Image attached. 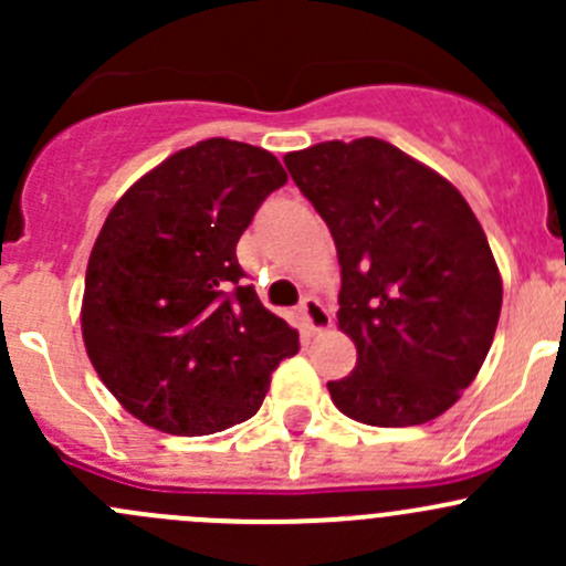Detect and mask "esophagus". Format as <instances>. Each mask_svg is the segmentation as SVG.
Segmentation results:
<instances>
[{
	"instance_id": "esophagus-1",
	"label": "esophagus",
	"mask_w": 566,
	"mask_h": 566,
	"mask_svg": "<svg viewBox=\"0 0 566 566\" xmlns=\"http://www.w3.org/2000/svg\"><path fill=\"white\" fill-rule=\"evenodd\" d=\"M298 312H301V323H304V328L310 331V334H323V331H328L331 325H334V315H331L317 298H312V295L301 301Z\"/></svg>"
}]
</instances>
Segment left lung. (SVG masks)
<instances>
[{"label":"left lung","mask_w":566,"mask_h":566,"mask_svg":"<svg viewBox=\"0 0 566 566\" xmlns=\"http://www.w3.org/2000/svg\"><path fill=\"white\" fill-rule=\"evenodd\" d=\"M284 164L339 256L336 317L358 358L328 384L334 405L373 427L438 419L499 325L504 287L482 224L447 177L375 136L319 142Z\"/></svg>","instance_id":"8db88e82"}]
</instances>
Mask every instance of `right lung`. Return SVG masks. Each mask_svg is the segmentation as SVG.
<instances>
[{
	"label": "right lung",
	"instance_id": "1",
	"mask_svg": "<svg viewBox=\"0 0 566 566\" xmlns=\"http://www.w3.org/2000/svg\"><path fill=\"white\" fill-rule=\"evenodd\" d=\"M276 156L232 139L177 150L106 216L87 262L82 336L117 402L153 430L210 436L251 419L298 331L243 284L235 247Z\"/></svg>",
	"mask_w": 566,
	"mask_h": 566
}]
</instances>
